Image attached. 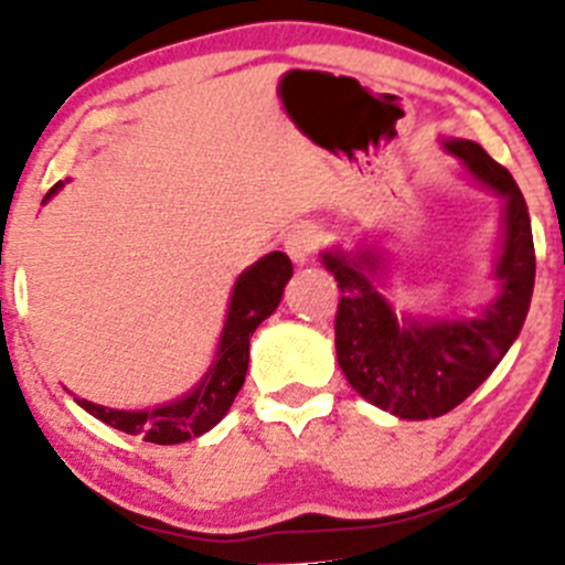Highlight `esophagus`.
<instances>
[{
  "instance_id": "esophagus-1",
  "label": "esophagus",
  "mask_w": 565,
  "mask_h": 565,
  "mask_svg": "<svg viewBox=\"0 0 565 565\" xmlns=\"http://www.w3.org/2000/svg\"><path fill=\"white\" fill-rule=\"evenodd\" d=\"M319 246H322V232L315 224H295L292 230L284 235V248L292 256L298 265L309 262L311 256L317 254Z\"/></svg>"
}]
</instances>
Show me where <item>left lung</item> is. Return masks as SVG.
I'll return each instance as SVG.
<instances>
[{"mask_svg": "<svg viewBox=\"0 0 565 565\" xmlns=\"http://www.w3.org/2000/svg\"><path fill=\"white\" fill-rule=\"evenodd\" d=\"M446 147L505 199V241L498 262L503 292L481 317L467 322L396 319L385 295L374 287L377 254L330 250L322 256L341 289L335 306L341 372L374 407L409 420L451 413L494 372L525 324L535 281L527 204L514 177L476 141L451 139Z\"/></svg>", "mask_w": 565, "mask_h": 565, "instance_id": "8db88e82", "label": "left lung"}]
</instances>
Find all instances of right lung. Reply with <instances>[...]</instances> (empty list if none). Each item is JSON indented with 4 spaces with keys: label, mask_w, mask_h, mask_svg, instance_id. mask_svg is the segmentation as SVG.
Segmentation results:
<instances>
[{
    "label": "right lung",
    "mask_w": 565,
    "mask_h": 565,
    "mask_svg": "<svg viewBox=\"0 0 565 565\" xmlns=\"http://www.w3.org/2000/svg\"><path fill=\"white\" fill-rule=\"evenodd\" d=\"M60 185L62 182H56L45 193V199ZM289 276H292L289 256L281 254V250H273V254L262 256L256 265H250L237 278L235 292H232L230 317H226L224 335H221L218 344V358H215L213 369L202 380V385L193 393H188L185 398H180V402L145 409V413L108 409L100 407V404L87 402V398H76V402L89 415L114 426V429L125 431V435H139L141 440L158 443V446H174V443H185L191 437L204 435V431L213 429L224 418L226 409L235 402L237 391L243 388V380H246L248 372L250 335L259 328L262 319H267L276 311Z\"/></svg>",
    "instance_id": "right-lung-1"
}]
</instances>
